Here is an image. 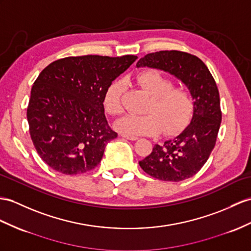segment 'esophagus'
<instances>
[{
	"label": "esophagus",
	"mask_w": 251,
	"mask_h": 251,
	"mask_svg": "<svg viewBox=\"0 0 251 251\" xmlns=\"http://www.w3.org/2000/svg\"><path fill=\"white\" fill-rule=\"evenodd\" d=\"M121 136L126 138V139H129V140H137L138 137L136 136H131V135H126V134H121Z\"/></svg>",
	"instance_id": "esophagus-1"
}]
</instances>
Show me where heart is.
<instances>
[{"label": "heart", "instance_id": "heart-1", "mask_svg": "<svg viewBox=\"0 0 251 251\" xmlns=\"http://www.w3.org/2000/svg\"><path fill=\"white\" fill-rule=\"evenodd\" d=\"M136 83L151 98L145 108V115H127L115 122V129L131 136L176 134L184 126L193 113L191 94L182 87H174V83L161 71L150 69L140 72ZM126 84L116 81L106 90L104 106L113 115L125 111L124 94Z\"/></svg>", "mask_w": 251, "mask_h": 251}]
</instances>
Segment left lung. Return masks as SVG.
<instances>
[{"mask_svg": "<svg viewBox=\"0 0 251 251\" xmlns=\"http://www.w3.org/2000/svg\"><path fill=\"white\" fill-rule=\"evenodd\" d=\"M137 68L163 70L185 85L193 98V117L178 136L155 145L139 162L146 174L162 181L179 182L196 175L209 158L222 122L216 83L204 63L181 51H160L140 58Z\"/></svg>", "mask_w": 251, "mask_h": 251, "instance_id": "8db88e82", "label": "left lung"}]
</instances>
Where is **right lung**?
Instances as JSON below:
<instances>
[{"label":"right lung","mask_w":251,"mask_h":251,"mask_svg":"<svg viewBox=\"0 0 251 251\" xmlns=\"http://www.w3.org/2000/svg\"><path fill=\"white\" fill-rule=\"evenodd\" d=\"M136 59L135 55L71 56L40 72L26 117L37 153L52 169L72 176L101 162L106 144L117 137L104 114L105 93Z\"/></svg>","instance_id":"add662e5"}]
</instances>
